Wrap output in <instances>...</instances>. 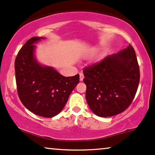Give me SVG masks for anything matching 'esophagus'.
<instances>
[{"label": "esophagus", "instance_id": "obj_1", "mask_svg": "<svg viewBox=\"0 0 155 155\" xmlns=\"http://www.w3.org/2000/svg\"><path fill=\"white\" fill-rule=\"evenodd\" d=\"M83 79H84V75L82 73H80V81H82Z\"/></svg>", "mask_w": 155, "mask_h": 155}]
</instances>
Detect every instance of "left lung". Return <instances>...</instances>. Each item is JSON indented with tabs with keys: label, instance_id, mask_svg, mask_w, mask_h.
I'll list each match as a JSON object with an SVG mask.
<instances>
[{
	"label": "left lung",
	"instance_id": "1",
	"mask_svg": "<svg viewBox=\"0 0 155 155\" xmlns=\"http://www.w3.org/2000/svg\"><path fill=\"white\" fill-rule=\"evenodd\" d=\"M86 99L93 113L109 117L129 107L136 94L140 69L130 45L84 69Z\"/></svg>",
	"mask_w": 155,
	"mask_h": 155
}]
</instances>
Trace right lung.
<instances>
[{
	"label": "right lung",
	"mask_w": 155,
	"mask_h": 155,
	"mask_svg": "<svg viewBox=\"0 0 155 155\" xmlns=\"http://www.w3.org/2000/svg\"><path fill=\"white\" fill-rule=\"evenodd\" d=\"M44 37H32L21 48L15 61L18 93L23 105L36 115L51 118L62 111L80 76L65 77L35 56V44Z\"/></svg>",
	"instance_id": "right-lung-1"
}]
</instances>
